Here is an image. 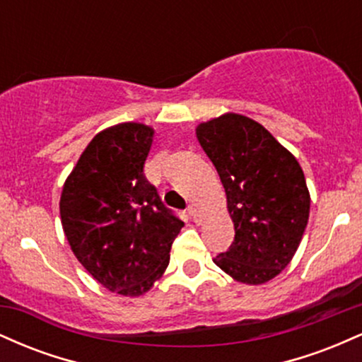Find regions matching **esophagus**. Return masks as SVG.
<instances>
[{
  "instance_id": "obj_1",
  "label": "esophagus",
  "mask_w": 362,
  "mask_h": 362,
  "mask_svg": "<svg viewBox=\"0 0 362 362\" xmlns=\"http://www.w3.org/2000/svg\"><path fill=\"white\" fill-rule=\"evenodd\" d=\"M187 213L190 214V218H192L195 223H199V221H201V214H199V211L195 209L194 206H189V207H187Z\"/></svg>"
}]
</instances>
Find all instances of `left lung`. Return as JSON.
<instances>
[{
	"label": "left lung",
	"instance_id": "left-lung-1",
	"mask_svg": "<svg viewBox=\"0 0 362 362\" xmlns=\"http://www.w3.org/2000/svg\"><path fill=\"white\" fill-rule=\"evenodd\" d=\"M197 139L218 170L235 238L214 264L235 281L262 284L298 250L310 216L300 163L255 120L226 114L197 127Z\"/></svg>",
	"mask_w": 362,
	"mask_h": 362
}]
</instances>
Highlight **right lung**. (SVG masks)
Masks as SVG:
<instances>
[{
	"label": "right lung",
	"mask_w": 362,
	"mask_h": 362,
	"mask_svg": "<svg viewBox=\"0 0 362 362\" xmlns=\"http://www.w3.org/2000/svg\"><path fill=\"white\" fill-rule=\"evenodd\" d=\"M153 129L124 122L98 132L68 177L59 202L71 250L103 288L138 296L170 262L184 221L144 175Z\"/></svg>",
	"instance_id": "obj_1"
}]
</instances>
